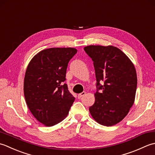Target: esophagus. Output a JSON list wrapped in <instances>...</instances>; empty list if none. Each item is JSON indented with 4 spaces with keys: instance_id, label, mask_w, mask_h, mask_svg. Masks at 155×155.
Masks as SVG:
<instances>
[{
    "instance_id": "34e87169",
    "label": "esophagus",
    "mask_w": 155,
    "mask_h": 155,
    "mask_svg": "<svg viewBox=\"0 0 155 155\" xmlns=\"http://www.w3.org/2000/svg\"><path fill=\"white\" fill-rule=\"evenodd\" d=\"M85 94H86V92H85V91H83V92H81V94H79L78 95V99H80V98H81L82 97H83Z\"/></svg>"
}]
</instances>
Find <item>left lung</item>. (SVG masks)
<instances>
[{
    "instance_id": "left-lung-1",
    "label": "left lung",
    "mask_w": 155,
    "mask_h": 155,
    "mask_svg": "<svg viewBox=\"0 0 155 155\" xmlns=\"http://www.w3.org/2000/svg\"><path fill=\"white\" fill-rule=\"evenodd\" d=\"M84 49L94 61L97 81L90 114L101 125H115L125 118L134 102L137 75L134 64L112 45H89Z\"/></svg>"
}]
</instances>
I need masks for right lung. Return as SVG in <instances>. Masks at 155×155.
<instances>
[{"mask_svg":"<svg viewBox=\"0 0 155 155\" xmlns=\"http://www.w3.org/2000/svg\"><path fill=\"white\" fill-rule=\"evenodd\" d=\"M78 50L49 48L35 55L24 78V95L28 108L38 121L53 126L64 120L75 97L65 81L68 64Z\"/></svg>","mask_w":155,"mask_h":155,"instance_id":"1","label":"right lung"}]
</instances>
